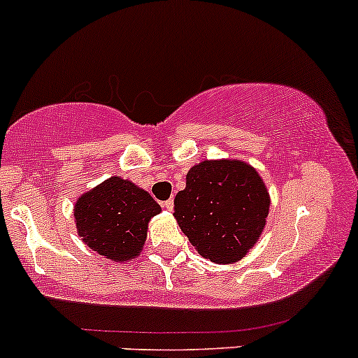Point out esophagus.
<instances>
[{
	"instance_id": "1",
	"label": "esophagus",
	"mask_w": 358,
	"mask_h": 358,
	"mask_svg": "<svg viewBox=\"0 0 358 358\" xmlns=\"http://www.w3.org/2000/svg\"><path fill=\"white\" fill-rule=\"evenodd\" d=\"M162 205L166 208V210H173V200H171V199L165 200V202H163Z\"/></svg>"
}]
</instances>
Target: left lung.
Returning <instances> with one entry per match:
<instances>
[{
  "mask_svg": "<svg viewBox=\"0 0 358 358\" xmlns=\"http://www.w3.org/2000/svg\"><path fill=\"white\" fill-rule=\"evenodd\" d=\"M269 213L261 176L244 162H202L175 196V213L200 256L217 264L237 262L256 244Z\"/></svg>",
  "mask_w": 358,
  "mask_h": 358,
  "instance_id": "1",
  "label": "left lung"
}]
</instances>
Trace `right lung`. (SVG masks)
Masks as SVG:
<instances>
[{
    "instance_id": "right-lung-1",
    "label": "right lung",
    "mask_w": 358,
    "mask_h": 358,
    "mask_svg": "<svg viewBox=\"0 0 358 358\" xmlns=\"http://www.w3.org/2000/svg\"><path fill=\"white\" fill-rule=\"evenodd\" d=\"M159 210L150 193L110 176L77 200L73 217L79 236L90 249L122 262L141 252L148 222Z\"/></svg>"
}]
</instances>
